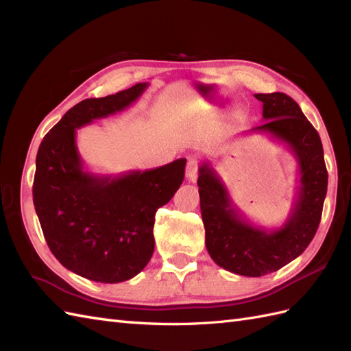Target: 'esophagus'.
<instances>
[{
  "label": "esophagus",
  "instance_id": "34e87169",
  "mask_svg": "<svg viewBox=\"0 0 351 351\" xmlns=\"http://www.w3.org/2000/svg\"><path fill=\"white\" fill-rule=\"evenodd\" d=\"M197 171H199V162L196 161V159L189 161L187 167H186V177L189 180H192V182H195V180L197 178Z\"/></svg>",
  "mask_w": 351,
  "mask_h": 351
}]
</instances>
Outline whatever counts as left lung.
I'll use <instances>...</instances> for the list:
<instances>
[{
	"label": "left lung",
	"instance_id": "1",
	"mask_svg": "<svg viewBox=\"0 0 351 351\" xmlns=\"http://www.w3.org/2000/svg\"><path fill=\"white\" fill-rule=\"evenodd\" d=\"M263 121L250 132L268 133L297 159L299 187L289 218L280 228L256 227L232 205L226 184L209 162L199 168L200 212L205 244L217 265L244 277L278 271L306 250L319 227L328 187L321 137L299 104L281 92L254 93Z\"/></svg>",
	"mask_w": 351,
	"mask_h": 351
}]
</instances>
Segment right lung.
Masks as SVG:
<instances>
[{
	"instance_id": "1",
	"label": "right lung",
	"mask_w": 351,
	"mask_h": 351,
	"mask_svg": "<svg viewBox=\"0 0 351 351\" xmlns=\"http://www.w3.org/2000/svg\"><path fill=\"white\" fill-rule=\"evenodd\" d=\"M147 83L74 105L52 127L36 155L34 205L52 254L69 271L97 282L133 278L151 261L158 208L182 186L186 159L154 169L97 176L83 169L76 130L125 110Z\"/></svg>"
}]
</instances>
